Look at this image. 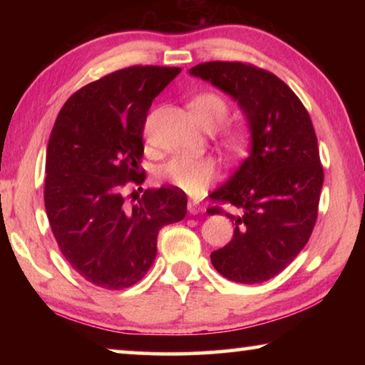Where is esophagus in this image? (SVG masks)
Segmentation results:
<instances>
[{
  "instance_id": "34e87169",
  "label": "esophagus",
  "mask_w": 365,
  "mask_h": 365,
  "mask_svg": "<svg viewBox=\"0 0 365 365\" xmlns=\"http://www.w3.org/2000/svg\"><path fill=\"white\" fill-rule=\"evenodd\" d=\"M205 211V209H202V206L200 205V202H196V201H190L188 202V212L190 214H200V212H202Z\"/></svg>"
}]
</instances>
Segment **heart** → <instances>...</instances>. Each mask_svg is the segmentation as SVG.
<instances>
[{
  "mask_svg": "<svg viewBox=\"0 0 365 365\" xmlns=\"http://www.w3.org/2000/svg\"><path fill=\"white\" fill-rule=\"evenodd\" d=\"M195 119L205 128H215L227 119L230 104L215 91H201L188 103ZM219 138L232 154H242L250 145L251 132L243 122H227L219 128ZM215 160L209 156H188L180 154L169 159L158 170L159 177L172 187L188 195H197L215 177Z\"/></svg>",
  "mask_w": 365,
  "mask_h": 365,
  "instance_id": "heart-1",
  "label": "heart"
}]
</instances>
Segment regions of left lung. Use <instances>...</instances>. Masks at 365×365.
<instances>
[{
  "label": "left lung",
  "instance_id": "obj_1",
  "mask_svg": "<svg viewBox=\"0 0 365 365\" xmlns=\"http://www.w3.org/2000/svg\"><path fill=\"white\" fill-rule=\"evenodd\" d=\"M232 95L248 117L251 156L214 193L209 214L235 224L232 242L211 252L215 270L238 283H262L287 267L311 238L324 168L307 109L274 73L240 61H211L190 69ZM240 209L238 216L220 205Z\"/></svg>",
  "mask_w": 365,
  "mask_h": 365
}]
</instances>
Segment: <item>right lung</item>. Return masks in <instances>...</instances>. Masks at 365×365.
I'll return each mask as SVG.
<instances>
[{
	"label": "right lung",
	"instance_id": "obj_1",
	"mask_svg": "<svg viewBox=\"0 0 365 365\" xmlns=\"http://www.w3.org/2000/svg\"><path fill=\"white\" fill-rule=\"evenodd\" d=\"M180 72L132 66L86 83L64 103L49 135L43 191L49 227L72 269L100 288L143 279L160 228L187 214L180 190H145L137 205L123 195L127 185L145 182L138 164L148 110Z\"/></svg>",
	"mask_w": 365,
	"mask_h": 365
}]
</instances>
